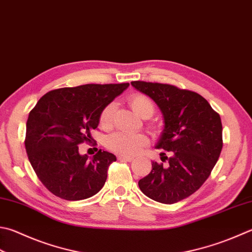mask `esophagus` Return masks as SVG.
Returning <instances> with one entry per match:
<instances>
[{
    "label": "esophagus",
    "mask_w": 252,
    "mask_h": 252,
    "mask_svg": "<svg viewBox=\"0 0 252 252\" xmlns=\"http://www.w3.org/2000/svg\"><path fill=\"white\" fill-rule=\"evenodd\" d=\"M117 159L121 161H127V162H130L134 158H132V157H127V156H118Z\"/></svg>",
    "instance_id": "esophagus-1"
}]
</instances>
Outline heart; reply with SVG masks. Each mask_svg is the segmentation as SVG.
Listing matches in <instances>:
<instances>
[{
    "instance_id": "obj_1",
    "label": "heart",
    "mask_w": 252,
    "mask_h": 252,
    "mask_svg": "<svg viewBox=\"0 0 252 252\" xmlns=\"http://www.w3.org/2000/svg\"><path fill=\"white\" fill-rule=\"evenodd\" d=\"M128 103L130 104L137 114L144 118L153 116L155 113V103L148 95L142 93H134L128 97ZM115 112V103H108L104 106L99 114V124L104 128L111 127L113 123V115ZM149 144V138L145 134H126V132L117 131L107 137L106 146L113 153L122 156H136L141 149Z\"/></svg>"
}]
</instances>
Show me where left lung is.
<instances>
[{"instance_id":"left-lung-1","label":"left lung","mask_w":252,"mask_h":252,"mask_svg":"<svg viewBox=\"0 0 252 252\" xmlns=\"http://www.w3.org/2000/svg\"><path fill=\"white\" fill-rule=\"evenodd\" d=\"M131 85L156 102L163 114L164 129L157 148L169 151L168 164L153 162L139 180L141 192L151 200L173 204L191 195L210 177L222 148L220 114L196 92L171 84L132 81ZM165 154H161V156Z\"/></svg>"}]
</instances>
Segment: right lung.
<instances>
[{"instance_id":"obj_1","label":"right lung","mask_w":252,"mask_h":252,"mask_svg":"<svg viewBox=\"0 0 252 252\" xmlns=\"http://www.w3.org/2000/svg\"><path fill=\"white\" fill-rule=\"evenodd\" d=\"M129 83L84 84L41 96L26 123L25 148L40 182L67 201L85 200L103 188L116 157L99 149L88 160L79 145L91 141L101 111Z\"/></svg>"}]
</instances>
